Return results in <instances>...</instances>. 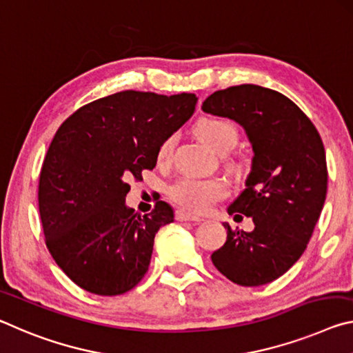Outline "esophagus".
I'll return each mask as SVG.
<instances>
[{
  "label": "esophagus",
  "instance_id": "obj_1",
  "mask_svg": "<svg viewBox=\"0 0 353 353\" xmlns=\"http://www.w3.org/2000/svg\"><path fill=\"white\" fill-rule=\"evenodd\" d=\"M175 219L178 222H200L201 219L200 217H195V216H190L188 212L184 211H176L175 212Z\"/></svg>",
  "mask_w": 353,
  "mask_h": 353
}]
</instances>
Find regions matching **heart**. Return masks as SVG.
Listing matches in <instances>:
<instances>
[{
	"mask_svg": "<svg viewBox=\"0 0 353 353\" xmlns=\"http://www.w3.org/2000/svg\"><path fill=\"white\" fill-rule=\"evenodd\" d=\"M195 132L208 147L219 153H225L233 148L238 142L239 132L236 125L230 120L203 117L195 123ZM176 142V134L167 136L158 148V161L167 163L173 153ZM169 199L183 210L195 214H203L210 211L217 201L228 195V186L219 178H199V176H181L170 184L167 190Z\"/></svg>",
	"mask_w": 353,
	"mask_h": 353,
	"instance_id": "heart-1",
	"label": "heart"
}]
</instances>
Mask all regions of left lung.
Masks as SVG:
<instances>
[{"label":"left lung","mask_w":353,"mask_h":353,"mask_svg":"<svg viewBox=\"0 0 353 353\" xmlns=\"http://www.w3.org/2000/svg\"><path fill=\"white\" fill-rule=\"evenodd\" d=\"M201 109L238 122L255 153L245 189L228 208L234 217H252L255 228L223 223L227 241L212 264L236 285H265L302 256L319 221L328 180L322 139L296 103L261 85L217 90Z\"/></svg>","instance_id":"8db88e82"}]
</instances>
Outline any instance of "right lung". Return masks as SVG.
I'll list each match as a JSON object with an SVG mask.
<instances>
[{
    "label": "right lung",
    "instance_id": "right-lung-1",
    "mask_svg": "<svg viewBox=\"0 0 353 353\" xmlns=\"http://www.w3.org/2000/svg\"><path fill=\"white\" fill-rule=\"evenodd\" d=\"M199 98L123 90L73 112L56 131L39 176L45 244L73 283L97 296L131 291L147 274L158 230L173 210L125 205L130 178L153 170L159 143L188 122Z\"/></svg>",
    "mask_w": 353,
    "mask_h": 353
}]
</instances>
